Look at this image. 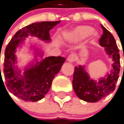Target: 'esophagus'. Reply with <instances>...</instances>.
Wrapping results in <instances>:
<instances>
[{
  "label": "esophagus",
  "mask_w": 124,
  "mask_h": 124,
  "mask_svg": "<svg viewBox=\"0 0 124 124\" xmlns=\"http://www.w3.org/2000/svg\"><path fill=\"white\" fill-rule=\"evenodd\" d=\"M67 60L69 62H73L74 61V55L73 54H71L69 55L67 57Z\"/></svg>",
  "instance_id": "34e87169"
}]
</instances>
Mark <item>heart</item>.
Wrapping results in <instances>:
<instances>
[{"label":"heart","instance_id":"heart-1","mask_svg":"<svg viewBox=\"0 0 124 124\" xmlns=\"http://www.w3.org/2000/svg\"><path fill=\"white\" fill-rule=\"evenodd\" d=\"M93 32V28L88 25H81L76 27L69 34V39L72 41H79L85 39L91 34L92 38L96 37V34Z\"/></svg>","mask_w":124,"mask_h":124}]
</instances>
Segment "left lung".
<instances>
[{
    "instance_id": "8db88e82",
    "label": "left lung",
    "mask_w": 124,
    "mask_h": 124,
    "mask_svg": "<svg viewBox=\"0 0 124 124\" xmlns=\"http://www.w3.org/2000/svg\"><path fill=\"white\" fill-rule=\"evenodd\" d=\"M103 34L99 40V45L104 47L108 55L113 60V69L109 74L99 81L90 78L84 66L79 65L74 68L72 85L74 92L81 100L95 102L108 95L115 89V84L119 78L120 69L119 50L116 41L110 32L101 25Z\"/></svg>"
}]
</instances>
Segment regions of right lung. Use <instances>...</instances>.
Here are the masks:
<instances>
[{
    "label": "right lung",
    "mask_w": 124,
    "mask_h": 124,
    "mask_svg": "<svg viewBox=\"0 0 124 124\" xmlns=\"http://www.w3.org/2000/svg\"><path fill=\"white\" fill-rule=\"evenodd\" d=\"M60 22H37L26 26L15 34L6 46L4 62L6 83L10 92L20 99L32 102L42 99L50 90L53 78L60 71L65 59L60 56H52L46 57L40 62L37 60L36 64L33 62L31 65L27 66L22 74L21 70H18L15 65L16 48L29 36L50 42L51 39L49 32ZM36 51V56L43 57L42 53L39 54V50Z\"/></svg>",
    "instance_id": "add662e5"
}]
</instances>
